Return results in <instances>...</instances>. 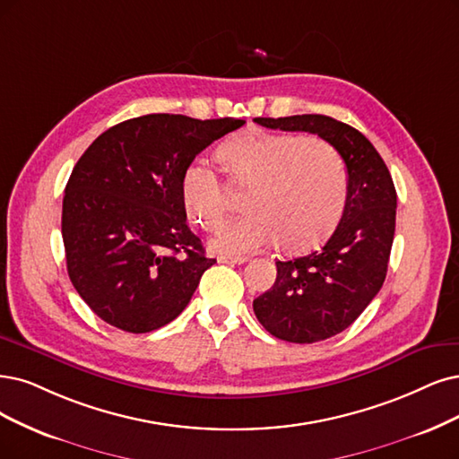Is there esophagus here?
Returning a JSON list of instances; mask_svg holds the SVG:
<instances>
[{
  "mask_svg": "<svg viewBox=\"0 0 459 459\" xmlns=\"http://www.w3.org/2000/svg\"><path fill=\"white\" fill-rule=\"evenodd\" d=\"M217 261H219V263H225V264H244V263L247 261V257H242V255H238V257L219 255V257H217Z\"/></svg>",
  "mask_w": 459,
  "mask_h": 459,
  "instance_id": "obj_1",
  "label": "esophagus"
}]
</instances>
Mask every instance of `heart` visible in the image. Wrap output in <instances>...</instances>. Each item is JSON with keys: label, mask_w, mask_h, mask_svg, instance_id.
<instances>
[{"label": "heart", "mask_w": 459, "mask_h": 459, "mask_svg": "<svg viewBox=\"0 0 459 459\" xmlns=\"http://www.w3.org/2000/svg\"><path fill=\"white\" fill-rule=\"evenodd\" d=\"M217 160L232 186H247L249 213L217 232L212 246L223 253H246L276 242L287 249L316 244L341 219L348 176L338 151L321 138L242 134L225 142ZM181 191L186 212L204 229L223 225L230 196L204 164L185 169Z\"/></svg>", "instance_id": "b5f03b06"}]
</instances>
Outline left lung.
Instances as JSON below:
<instances>
[{
    "instance_id": "obj_1",
    "label": "left lung",
    "mask_w": 459,
    "mask_h": 459,
    "mask_svg": "<svg viewBox=\"0 0 459 459\" xmlns=\"http://www.w3.org/2000/svg\"><path fill=\"white\" fill-rule=\"evenodd\" d=\"M253 121L274 130L317 134L346 164L344 212L327 242L304 257L276 261L274 285L253 300L261 325L276 338L295 344L325 341L361 316L385 280L395 234V185L375 145L333 117Z\"/></svg>"
}]
</instances>
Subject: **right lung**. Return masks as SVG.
Wrapping results in <instances>:
<instances>
[{
    "label": "right lung",
    "mask_w": 459,
    "mask_h": 459,
    "mask_svg": "<svg viewBox=\"0 0 459 459\" xmlns=\"http://www.w3.org/2000/svg\"><path fill=\"white\" fill-rule=\"evenodd\" d=\"M242 118L152 113L106 130L65 185L67 274L106 324L149 333L176 319L215 263L186 225L181 181L200 151Z\"/></svg>",
    "instance_id": "obj_1"
}]
</instances>
